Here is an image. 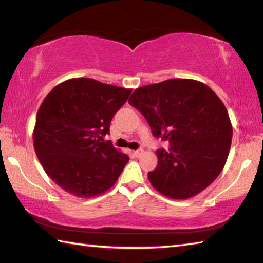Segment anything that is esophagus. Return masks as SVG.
<instances>
[{"label": "esophagus", "mask_w": 263, "mask_h": 263, "mask_svg": "<svg viewBox=\"0 0 263 263\" xmlns=\"http://www.w3.org/2000/svg\"><path fill=\"white\" fill-rule=\"evenodd\" d=\"M142 152H144V151H142L141 148L140 149H136V151H133V155H135L136 158H139L140 155L142 154Z\"/></svg>", "instance_id": "esophagus-1"}]
</instances>
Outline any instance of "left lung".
<instances>
[{
	"label": "left lung",
	"instance_id": "obj_1",
	"mask_svg": "<svg viewBox=\"0 0 263 263\" xmlns=\"http://www.w3.org/2000/svg\"><path fill=\"white\" fill-rule=\"evenodd\" d=\"M128 103L146 118L155 138L171 148L157 151L148 180L159 193L185 199L210 185L229 157L232 125L219 97L202 82L171 79L140 87Z\"/></svg>",
	"mask_w": 263,
	"mask_h": 263
}]
</instances>
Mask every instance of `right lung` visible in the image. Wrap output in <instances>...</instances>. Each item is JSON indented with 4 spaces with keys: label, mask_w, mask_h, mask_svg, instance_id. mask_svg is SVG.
I'll list each match as a JSON object with an SVG mask.
<instances>
[{
    "label": "right lung",
    "mask_w": 263,
    "mask_h": 263,
    "mask_svg": "<svg viewBox=\"0 0 263 263\" xmlns=\"http://www.w3.org/2000/svg\"><path fill=\"white\" fill-rule=\"evenodd\" d=\"M132 89L94 79H70L50 91L35 117L33 146L55 184L78 197H94L112 186L130 159L110 141L115 114Z\"/></svg>",
    "instance_id": "obj_1"
}]
</instances>
